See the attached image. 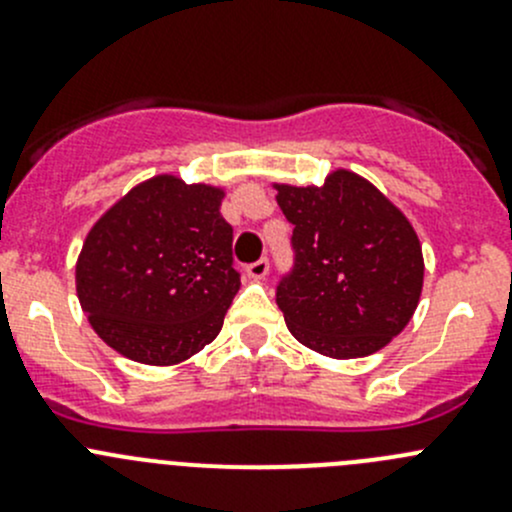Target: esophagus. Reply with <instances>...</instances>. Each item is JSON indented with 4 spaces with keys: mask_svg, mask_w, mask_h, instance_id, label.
<instances>
[{
    "mask_svg": "<svg viewBox=\"0 0 512 512\" xmlns=\"http://www.w3.org/2000/svg\"><path fill=\"white\" fill-rule=\"evenodd\" d=\"M245 272H247V277H250V280H265L267 272H270V262L257 260V262H252V265H247Z\"/></svg>",
    "mask_w": 512,
    "mask_h": 512,
    "instance_id": "1",
    "label": "esophagus"
}]
</instances>
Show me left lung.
<instances>
[{
    "label": "left lung",
    "mask_w": 512,
    "mask_h": 512,
    "mask_svg": "<svg viewBox=\"0 0 512 512\" xmlns=\"http://www.w3.org/2000/svg\"><path fill=\"white\" fill-rule=\"evenodd\" d=\"M272 188L294 225V270L277 287L292 337L329 359L384 349L421 299L423 252L411 220L347 168L322 185Z\"/></svg>",
    "instance_id": "left-lung-1"
}]
</instances>
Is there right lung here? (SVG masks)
Masks as SVG:
<instances>
[{
	"label": "right lung",
	"instance_id": "obj_1",
	"mask_svg": "<svg viewBox=\"0 0 512 512\" xmlns=\"http://www.w3.org/2000/svg\"><path fill=\"white\" fill-rule=\"evenodd\" d=\"M223 198V185L160 173L91 225L76 294L108 347L138 364L175 366L218 337L240 289Z\"/></svg>",
	"mask_w": 512,
	"mask_h": 512
}]
</instances>
